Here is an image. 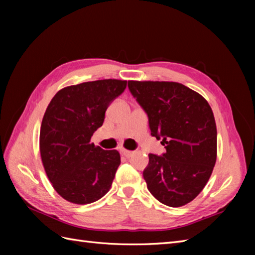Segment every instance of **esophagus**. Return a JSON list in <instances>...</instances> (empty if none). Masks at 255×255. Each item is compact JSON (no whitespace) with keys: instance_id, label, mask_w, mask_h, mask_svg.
I'll use <instances>...</instances> for the list:
<instances>
[{"instance_id":"esophagus-1","label":"esophagus","mask_w":255,"mask_h":255,"mask_svg":"<svg viewBox=\"0 0 255 255\" xmlns=\"http://www.w3.org/2000/svg\"><path fill=\"white\" fill-rule=\"evenodd\" d=\"M121 153H122V155L126 156V158H130V156L133 154V151H129V150H126V149H122V150H121Z\"/></svg>"}]
</instances>
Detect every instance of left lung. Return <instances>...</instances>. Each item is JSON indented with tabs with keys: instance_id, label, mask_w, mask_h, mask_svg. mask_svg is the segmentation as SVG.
<instances>
[{
	"instance_id": "left-lung-1",
	"label": "left lung",
	"mask_w": 255,
	"mask_h": 255,
	"mask_svg": "<svg viewBox=\"0 0 255 255\" xmlns=\"http://www.w3.org/2000/svg\"><path fill=\"white\" fill-rule=\"evenodd\" d=\"M147 113L151 136L166 152L149 154L143 178L149 192L170 207L188 204L203 191L217 159V128L208 102L177 82L128 81Z\"/></svg>"
}]
</instances>
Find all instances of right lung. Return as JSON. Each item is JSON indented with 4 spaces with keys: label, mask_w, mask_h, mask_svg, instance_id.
Wrapping results in <instances>:
<instances>
[{
    "label": "right lung",
    "mask_w": 255,
    "mask_h": 255,
    "mask_svg": "<svg viewBox=\"0 0 255 255\" xmlns=\"http://www.w3.org/2000/svg\"><path fill=\"white\" fill-rule=\"evenodd\" d=\"M126 86L127 81L115 79L70 85L47 107L39 136L41 161L53 188L70 203H94L111 189L121 155L90 141Z\"/></svg>",
    "instance_id": "1"
}]
</instances>
